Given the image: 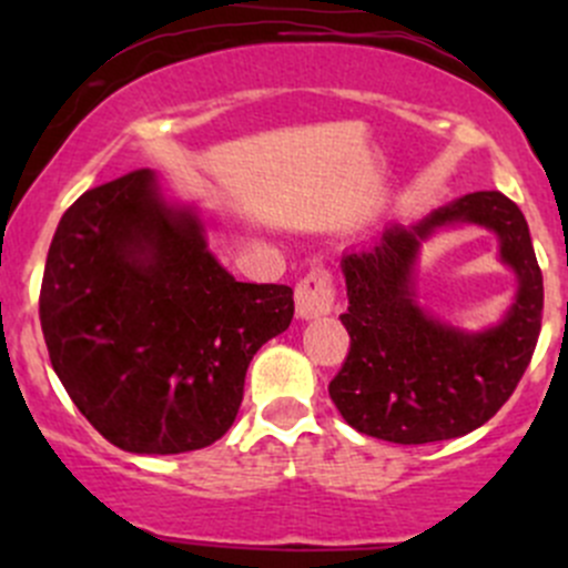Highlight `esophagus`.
<instances>
[{
    "label": "esophagus",
    "instance_id": "esophagus-1",
    "mask_svg": "<svg viewBox=\"0 0 568 568\" xmlns=\"http://www.w3.org/2000/svg\"><path fill=\"white\" fill-rule=\"evenodd\" d=\"M332 305H335V277L329 268H313L296 283V313L302 318L329 316Z\"/></svg>",
    "mask_w": 568,
    "mask_h": 568
}]
</instances>
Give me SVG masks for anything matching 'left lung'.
I'll list each match as a JSON object with an SVG mask.
<instances>
[{
	"instance_id": "left-lung-1",
	"label": "left lung",
	"mask_w": 568,
	"mask_h": 568,
	"mask_svg": "<svg viewBox=\"0 0 568 568\" xmlns=\"http://www.w3.org/2000/svg\"><path fill=\"white\" fill-rule=\"evenodd\" d=\"M473 221L495 230L501 256L520 280L518 300L497 327L462 333L432 320L414 296L419 244L443 224ZM352 346L329 382L343 420L359 434L398 445L464 437L511 398L541 332L544 280L528 222L500 192H473L417 225H393L343 255Z\"/></svg>"
}]
</instances>
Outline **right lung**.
I'll return each mask as SVG.
<instances>
[{
    "label": "right lung",
    "instance_id": "1",
    "mask_svg": "<svg viewBox=\"0 0 568 568\" xmlns=\"http://www.w3.org/2000/svg\"><path fill=\"white\" fill-rule=\"evenodd\" d=\"M294 291L239 283L151 170L88 189L62 214L40 285L54 374L129 454H186L239 415L257 348L288 329Z\"/></svg>",
    "mask_w": 568,
    "mask_h": 568
}]
</instances>
